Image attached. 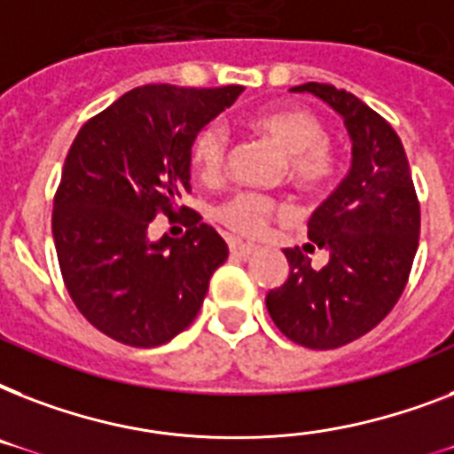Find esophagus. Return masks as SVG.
<instances>
[{
    "label": "esophagus",
    "instance_id": "1",
    "mask_svg": "<svg viewBox=\"0 0 454 454\" xmlns=\"http://www.w3.org/2000/svg\"><path fill=\"white\" fill-rule=\"evenodd\" d=\"M256 252V245L252 242H240V240H231V254L233 256H249Z\"/></svg>",
    "mask_w": 454,
    "mask_h": 454
}]
</instances>
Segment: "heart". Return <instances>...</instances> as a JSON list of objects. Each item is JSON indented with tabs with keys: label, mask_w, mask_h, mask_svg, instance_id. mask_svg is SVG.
I'll return each instance as SVG.
<instances>
[{
	"label": "heart",
	"mask_w": 454,
	"mask_h": 454,
	"mask_svg": "<svg viewBox=\"0 0 454 454\" xmlns=\"http://www.w3.org/2000/svg\"><path fill=\"white\" fill-rule=\"evenodd\" d=\"M249 129L256 131L269 144L283 153L285 178L301 195L323 192L334 181L339 160L327 144L325 124L313 113L294 106L259 110L249 117ZM226 137L219 127L207 124L191 141V167L195 176L205 184H214L226 171ZM276 212V202L259 192H233L214 216L219 223L238 235H259Z\"/></svg>",
	"instance_id": "1"
}]
</instances>
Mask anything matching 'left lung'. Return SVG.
<instances>
[{
	"label": "left lung",
	"instance_id": "left-lung-1",
	"mask_svg": "<svg viewBox=\"0 0 454 454\" xmlns=\"http://www.w3.org/2000/svg\"><path fill=\"white\" fill-rule=\"evenodd\" d=\"M344 117L351 169L309 219V249H327L323 269L301 249H285L290 276L266 294L273 323L306 348H339L384 320L408 285L419 245V200L394 127L344 89L306 82Z\"/></svg>",
	"mask_w": 454,
	"mask_h": 454
}]
</instances>
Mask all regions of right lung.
I'll use <instances>...</instances> for the list:
<instances>
[{"instance_id":"obj_1","label":"right lung","mask_w":454,"mask_h":454,"mask_svg":"<svg viewBox=\"0 0 454 454\" xmlns=\"http://www.w3.org/2000/svg\"><path fill=\"white\" fill-rule=\"evenodd\" d=\"M245 89L145 84L91 117L67 151L51 231L74 306L120 344H167L195 320L228 245L178 207L191 192V141ZM184 239L147 240L157 213L176 209Z\"/></svg>"}]
</instances>
